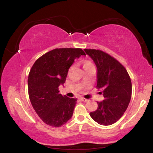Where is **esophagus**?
Instances as JSON below:
<instances>
[{"instance_id": "obj_1", "label": "esophagus", "mask_w": 153, "mask_h": 153, "mask_svg": "<svg viewBox=\"0 0 153 153\" xmlns=\"http://www.w3.org/2000/svg\"><path fill=\"white\" fill-rule=\"evenodd\" d=\"M81 100L82 101H84V102H87V101H89L88 100H87V99H85V98H84V97H81Z\"/></svg>"}]
</instances>
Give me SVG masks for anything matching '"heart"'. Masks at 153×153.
I'll use <instances>...</instances> for the list:
<instances>
[{
  "label": "heart",
  "instance_id": "b5f03b06",
  "mask_svg": "<svg viewBox=\"0 0 153 153\" xmlns=\"http://www.w3.org/2000/svg\"><path fill=\"white\" fill-rule=\"evenodd\" d=\"M91 64V63L89 61H85L84 63V65H87V64Z\"/></svg>",
  "mask_w": 153,
  "mask_h": 153
}]
</instances>
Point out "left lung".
Returning <instances> with one entry per match:
<instances>
[{
  "mask_svg": "<svg viewBox=\"0 0 153 153\" xmlns=\"http://www.w3.org/2000/svg\"><path fill=\"white\" fill-rule=\"evenodd\" d=\"M97 68V87L103 90L104 100L97 110L89 114L99 124L116 123L128 108L132 96V82L126 69L116 59L101 50L85 49Z\"/></svg>",
  "mask_w": 153,
  "mask_h": 153,
  "instance_id": "1",
  "label": "left lung"
}]
</instances>
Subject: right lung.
I'll list each match as a JSON object with an SVG mask.
<instances>
[{"label": "right lung", "instance_id": "1", "mask_svg": "<svg viewBox=\"0 0 153 153\" xmlns=\"http://www.w3.org/2000/svg\"><path fill=\"white\" fill-rule=\"evenodd\" d=\"M85 55L81 48H56L35 62L28 76V93L36 114L45 124L60 127L71 118L77 100L62 96L58 87L66 81L76 58Z\"/></svg>", "mask_w": 153, "mask_h": 153}]
</instances>
